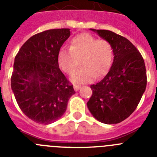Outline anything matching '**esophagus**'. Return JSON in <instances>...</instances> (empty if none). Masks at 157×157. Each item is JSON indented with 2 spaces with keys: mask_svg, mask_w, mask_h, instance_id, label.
Segmentation results:
<instances>
[{
  "mask_svg": "<svg viewBox=\"0 0 157 157\" xmlns=\"http://www.w3.org/2000/svg\"><path fill=\"white\" fill-rule=\"evenodd\" d=\"M81 88V86H78V85H74V90L75 91H78V90H79V89Z\"/></svg>",
  "mask_w": 157,
  "mask_h": 157,
  "instance_id": "34e87169",
  "label": "esophagus"
}]
</instances>
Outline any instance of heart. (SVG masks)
<instances>
[{
    "label": "heart",
    "mask_w": 157,
    "mask_h": 157,
    "mask_svg": "<svg viewBox=\"0 0 157 157\" xmlns=\"http://www.w3.org/2000/svg\"><path fill=\"white\" fill-rule=\"evenodd\" d=\"M113 58L112 45L106 40L83 33L72 38L70 48L63 47L58 52L59 67L66 74L75 71L81 60L82 67L72 75L74 83H85L93 78L104 75L109 70Z\"/></svg>",
    "instance_id": "b5f03b06"
}]
</instances>
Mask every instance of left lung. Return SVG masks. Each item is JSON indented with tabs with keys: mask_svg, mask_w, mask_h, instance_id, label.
I'll return each mask as SVG.
<instances>
[{
	"mask_svg": "<svg viewBox=\"0 0 157 157\" xmlns=\"http://www.w3.org/2000/svg\"><path fill=\"white\" fill-rule=\"evenodd\" d=\"M90 30L112 45L114 59L102 80L90 86L87 107L98 121L116 124L132 114L141 101L147 84L145 62L126 37L110 30Z\"/></svg>",
	"mask_w": 157,
	"mask_h": 157,
	"instance_id": "left-lung-1",
	"label": "left lung"
}]
</instances>
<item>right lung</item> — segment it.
<instances>
[{
    "label": "right lung",
    "mask_w": 157,
    "mask_h": 157,
    "mask_svg": "<svg viewBox=\"0 0 157 157\" xmlns=\"http://www.w3.org/2000/svg\"><path fill=\"white\" fill-rule=\"evenodd\" d=\"M70 29H52L34 34L15 57L11 86L17 104L29 119L50 124L64 114L69 98L75 94L59 68V49Z\"/></svg>",
    "instance_id": "1"
}]
</instances>
